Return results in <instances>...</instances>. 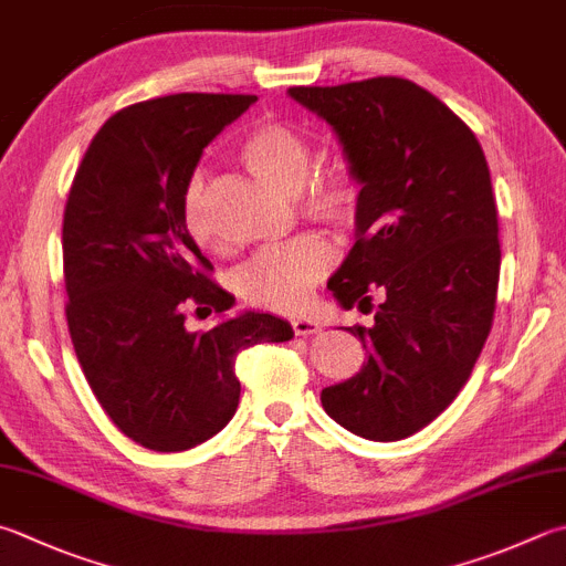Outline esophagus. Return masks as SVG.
Returning <instances> with one entry per match:
<instances>
[{"instance_id":"obj_1","label":"esophagus","mask_w":566,"mask_h":566,"mask_svg":"<svg viewBox=\"0 0 566 566\" xmlns=\"http://www.w3.org/2000/svg\"><path fill=\"white\" fill-rule=\"evenodd\" d=\"M291 325L295 329V335H313V333H317V329H319L317 319L311 317V315H293L291 317Z\"/></svg>"}]
</instances>
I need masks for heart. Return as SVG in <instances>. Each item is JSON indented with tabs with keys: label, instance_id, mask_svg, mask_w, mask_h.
Listing matches in <instances>:
<instances>
[{
	"label": "heart",
	"instance_id": "heart-1",
	"mask_svg": "<svg viewBox=\"0 0 566 566\" xmlns=\"http://www.w3.org/2000/svg\"><path fill=\"white\" fill-rule=\"evenodd\" d=\"M239 159L261 182L281 191L303 185L311 150L293 127L265 120L241 137ZM209 189L201 172L189 179L182 191V223L189 239L205 251H221L209 221ZM305 214L329 223H347L359 207V185L347 169L317 175L301 195ZM333 263L327 243L317 237H297L283 247L265 249L237 273V291L243 301L265 311L295 313L307 303L313 287L325 279Z\"/></svg>",
	"mask_w": 566,
	"mask_h": 566
}]
</instances>
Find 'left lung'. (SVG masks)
Masks as SVG:
<instances>
[{
  "label": "left lung",
  "mask_w": 566,
  "mask_h": 566,
  "mask_svg": "<svg viewBox=\"0 0 566 566\" xmlns=\"http://www.w3.org/2000/svg\"><path fill=\"white\" fill-rule=\"evenodd\" d=\"M287 95L333 127L359 185L355 247L327 281L367 361L319 394L369 441H399L458 397L493 325L500 241L483 147L461 117L407 78L297 85Z\"/></svg>",
  "instance_id": "8db88e82"
}]
</instances>
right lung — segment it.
I'll return each mask as SVG.
<instances>
[{"mask_svg": "<svg viewBox=\"0 0 566 566\" xmlns=\"http://www.w3.org/2000/svg\"><path fill=\"white\" fill-rule=\"evenodd\" d=\"M255 95L177 93L115 113L93 137L63 211L73 349L95 399L150 451L195 449L237 413L241 349L293 337L287 319L243 311L209 279L182 223V191L205 147ZM222 315L189 334L184 307Z\"/></svg>", "mask_w": 566, "mask_h": 566, "instance_id": "right-lung-1", "label": "right lung"}]
</instances>
